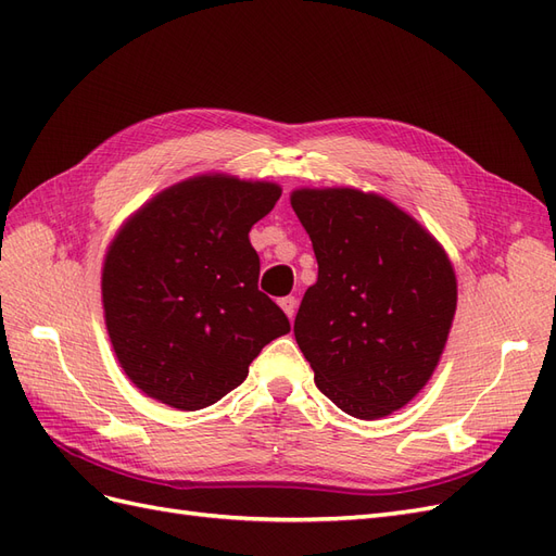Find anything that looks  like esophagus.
Wrapping results in <instances>:
<instances>
[{"label": "esophagus", "mask_w": 556, "mask_h": 556, "mask_svg": "<svg viewBox=\"0 0 556 556\" xmlns=\"http://www.w3.org/2000/svg\"><path fill=\"white\" fill-rule=\"evenodd\" d=\"M278 304L285 311V315H288L290 319H294V313H296V299L294 296H282Z\"/></svg>", "instance_id": "obj_1"}]
</instances>
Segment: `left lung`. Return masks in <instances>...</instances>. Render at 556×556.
<instances>
[{
    "instance_id": "obj_1",
    "label": "left lung",
    "mask_w": 556,
    "mask_h": 556,
    "mask_svg": "<svg viewBox=\"0 0 556 556\" xmlns=\"http://www.w3.org/2000/svg\"><path fill=\"white\" fill-rule=\"evenodd\" d=\"M290 201L317 260L294 319L315 384L359 419L403 408L431 378L457 311L445 250L378 194L304 188Z\"/></svg>"
}]
</instances>
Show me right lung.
<instances>
[{"instance_id": "add662e5", "label": "right lung", "mask_w": 556, "mask_h": 556, "mask_svg": "<svg viewBox=\"0 0 556 556\" xmlns=\"http://www.w3.org/2000/svg\"><path fill=\"white\" fill-rule=\"evenodd\" d=\"M276 182L197 176L160 192L109 245L104 317L115 357L148 396L201 410L239 387L290 319L260 292L248 231L280 199Z\"/></svg>"}]
</instances>
